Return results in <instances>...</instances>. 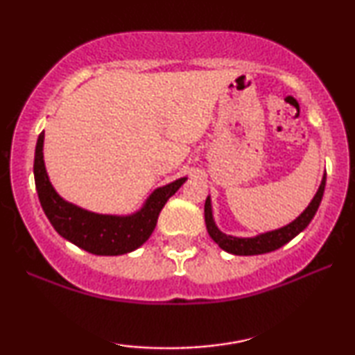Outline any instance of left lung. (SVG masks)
I'll return each instance as SVG.
<instances>
[{
    "label": "left lung",
    "mask_w": 355,
    "mask_h": 355,
    "mask_svg": "<svg viewBox=\"0 0 355 355\" xmlns=\"http://www.w3.org/2000/svg\"><path fill=\"white\" fill-rule=\"evenodd\" d=\"M324 184H327V174L322 179L317 193H315L313 200L310 202V205L305 208L302 215L295 218L293 223H289L288 226L281 227V230L265 232V234L255 236V237H232L226 236L218 230L215 221H213L211 215V203L210 197H207L205 200V225L207 231L213 241L221 247L223 250L230 252L234 255H260V254H268L273 252L284 244H288L291 239H294L299 232H302L305 227L309 226V223L312 221V218L317 213L320 203H322L323 192H324Z\"/></svg>",
    "instance_id": "left-lung-1"
}]
</instances>
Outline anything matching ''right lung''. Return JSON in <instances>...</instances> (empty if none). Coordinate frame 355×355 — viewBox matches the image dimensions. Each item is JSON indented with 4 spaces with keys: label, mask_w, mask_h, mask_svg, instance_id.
Returning <instances> with one entry per match:
<instances>
[{
    "label": "right lung",
    "mask_w": 355,
    "mask_h": 355,
    "mask_svg": "<svg viewBox=\"0 0 355 355\" xmlns=\"http://www.w3.org/2000/svg\"><path fill=\"white\" fill-rule=\"evenodd\" d=\"M33 176L38 200L58 234L94 255H123L139 249L152 236L164 203L187 179L181 178L157 189L134 215H96L62 200L53 189L43 163V132L37 140Z\"/></svg>",
    "instance_id": "add662e5"
}]
</instances>
